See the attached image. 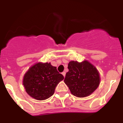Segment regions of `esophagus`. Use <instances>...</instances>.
<instances>
[{
	"mask_svg": "<svg viewBox=\"0 0 123 123\" xmlns=\"http://www.w3.org/2000/svg\"><path fill=\"white\" fill-rule=\"evenodd\" d=\"M62 74H63V76H64V77H65V75H66V73H65V71H63V73H62Z\"/></svg>",
	"mask_w": 123,
	"mask_h": 123,
	"instance_id": "esophagus-1",
	"label": "esophagus"
}]
</instances>
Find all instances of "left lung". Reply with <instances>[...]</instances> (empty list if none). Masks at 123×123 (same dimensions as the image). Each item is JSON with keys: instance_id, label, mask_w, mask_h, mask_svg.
Listing matches in <instances>:
<instances>
[{"instance_id": "left-lung-1", "label": "left lung", "mask_w": 123, "mask_h": 123, "mask_svg": "<svg viewBox=\"0 0 123 123\" xmlns=\"http://www.w3.org/2000/svg\"><path fill=\"white\" fill-rule=\"evenodd\" d=\"M68 68L69 71L66 74L64 82L74 96H89L99 86V73L88 61L81 63L71 61L68 63Z\"/></svg>"}]
</instances>
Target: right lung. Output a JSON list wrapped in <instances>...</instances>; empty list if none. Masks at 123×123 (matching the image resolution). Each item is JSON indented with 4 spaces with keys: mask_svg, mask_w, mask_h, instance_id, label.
I'll use <instances>...</instances> for the list:
<instances>
[{
    "mask_svg": "<svg viewBox=\"0 0 123 123\" xmlns=\"http://www.w3.org/2000/svg\"><path fill=\"white\" fill-rule=\"evenodd\" d=\"M63 79V76L50 63H37L25 73L23 84L28 95L44 100L53 95L57 84Z\"/></svg>",
    "mask_w": 123,
    "mask_h": 123,
    "instance_id": "obj_1",
    "label": "right lung"
}]
</instances>
